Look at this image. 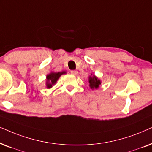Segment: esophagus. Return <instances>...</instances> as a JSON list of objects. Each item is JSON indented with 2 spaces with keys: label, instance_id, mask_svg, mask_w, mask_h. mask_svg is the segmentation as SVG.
Returning a JSON list of instances; mask_svg holds the SVG:
<instances>
[{
  "label": "esophagus",
  "instance_id": "obj_1",
  "mask_svg": "<svg viewBox=\"0 0 152 152\" xmlns=\"http://www.w3.org/2000/svg\"><path fill=\"white\" fill-rule=\"evenodd\" d=\"M71 74L73 75H76L78 74V72L76 70H72V71H71Z\"/></svg>",
  "mask_w": 152,
  "mask_h": 152
}]
</instances>
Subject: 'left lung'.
Returning <instances> with one entry per match:
<instances>
[{"label": "left lung", "mask_w": 152, "mask_h": 152, "mask_svg": "<svg viewBox=\"0 0 152 152\" xmlns=\"http://www.w3.org/2000/svg\"><path fill=\"white\" fill-rule=\"evenodd\" d=\"M89 83H90V88L92 89L98 88L99 85L101 84L100 80H99L98 78L96 76H95L94 74L92 76H90V78H89Z\"/></svg>", "instance_id": "8db88e82"}]
</instances>
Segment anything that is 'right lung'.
<instances>
[{
  "label": "right lung",
  "instance_id": "obj_1",
  "mask_svg": "<svg viewBox=\"0 0 152 152\" xmlns=\"http://www.w3.org/2000/svg\"><path fill=\"white\" fill-rule=\"evenodd\" d=\"M65 72L58 73L52 72L50 73V74L47 75V76H46V87H47L48 88H52L53 85L56 83L58 78H60V76H61L62 74H65Z\"/></svg>",
  "mask_w": 152,
  "mask_h": 152
}]
</instances>
